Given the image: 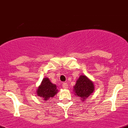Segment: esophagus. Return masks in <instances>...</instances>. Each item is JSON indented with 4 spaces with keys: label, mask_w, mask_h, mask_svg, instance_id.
Wrapping results in <instances>:
<instances>
[{
    "label": "esophagus",
    "mask_w": 128,
    "mask_h": 128,
    "mask_svg": "<svg viewBox=\"0 0 128 128\" xmlns=\"http://www.w3.org/2000/svg\"><path fill=\"white\" fill-rule=\"evenodd\" d=\"M62 85L63 88H64V89H67V88H68V84L67 83H63Z\"/></svg>",
    "instance_id": "obj_1"
}]
</instances>
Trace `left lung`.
<instances>
[{
    "label": "left lung",
    "instance_id": "1",
    "mask_svg": "<svg viewBox=\"0 0 128 128\" xmlns=\"http://www.w3.org/2000/svg\"><path fill=\"white\" fill-rule=\"evenodd\" d=\"M94 89V83L86 76L81 75L76 81L73 90L74 95L76 96L80 97L81 100L84 102L85 99L93 94Z\"/></svg>",
    "mask_w": 128,
    "mask_h": 128
}]
</instances>
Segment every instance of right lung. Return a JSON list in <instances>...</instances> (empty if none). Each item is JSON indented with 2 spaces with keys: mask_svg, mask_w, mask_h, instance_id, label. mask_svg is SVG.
Returning a JSON list of instances; mask_svg holds the SVG:
<instances>
[{
  "mask_svg": "<svg viewBox=\"0 0 128 128\" xmlns=\"http://www.w3.org/2000/svg\"><path fill=\"white\" fill-rule=\"evenodd\" d=\"M57 92L58 90L56 84H52L47 78L43 79L41 84L39 86L36 91L38 96H40L45 101L54 96Z\"/></svg>",
  "mask_w": 128,
  "mask_h": 128,
  "instance_id": "add662e5",
  "label": "right lung"
}]
</instances>
